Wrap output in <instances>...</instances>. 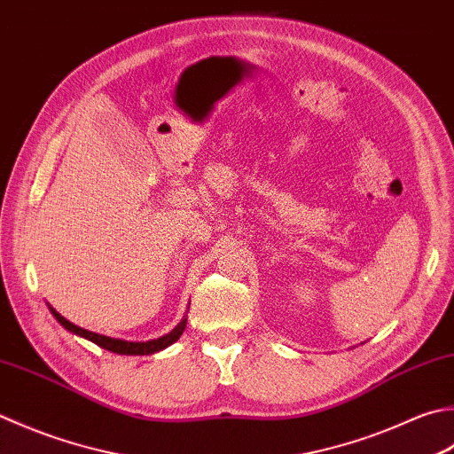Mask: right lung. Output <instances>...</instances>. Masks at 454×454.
I'll use <instances>...</instances> for the list:
<instances>
[{
	"label": "right lung",
	"mask_w": 454,
	"mask_h": 454,
	"mask_svg": "<svg viewBox=\"0 0 454 454\" xmlns=\"http://www.w3.org/2000/svg\"><path fill=\"white\" fill-rule=\"evenodd\" d=\"M51 313L57 317V321L67 328V331L74 333L78 336H84V339L92 340L94 344L102 346V348L110 350V352H115V354H129V356H147V354H155L159 350L167 348V346H171L173 342L179 340V336L183 334L184 326H186V318H183V321L176 325L171 333L165 334V336H159V339L155 340H147V342H128V340H120V339H110V336H104V334H98V333H92V331H86V328L82 326H76L74 323L67 321L65 317H62L60 313H57L55 309L51 307Z\"/></svg>",
	"instance_id": "right-lung-1"
}]
</instances>
